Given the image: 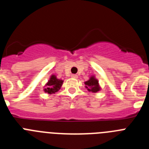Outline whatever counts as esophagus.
<instances>
[{"mask_svg":"<svg viewBox=\"0 0 149 149\" xmlns=\"http://www.w3.org/2000/svg\"><path fill=\"white\" fill-rule=\"evenodd\" d=\"M71 76H72V78H74V79H76V78H77V77H77V74H72Z\"/></svg>","mask_w":149,"mask_h":149,"instance_id":"34e87169","label":"esophagus"}]
</instances>
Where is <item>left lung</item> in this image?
Masks as SVG:
<instances>
[{"label":"left lung","instance_id":"left-lung-1","mask_svg":"<svg viewBox=\"0 0 149 149\" xmlns=\"http://www.w3.org/2000/svg\"><path fill=\"white\" fill-rule=\"evenodd\" d=\"M84 84L86 85V88L87 89V90L92 92V93H95L101 89L98 81L95 77V76H91L89 81H86Z\"/></svg>","mask_w":149,"mask_h":149}]
</instances>
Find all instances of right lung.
Listing matches in <instances>:
<instances>
[{"mask_svg":"<svg viewBox=\"0 0 149 149\" xmlns=\"http://www.w3.org/2000/svg\"><path fill=\"white\" fill-rule=\"evenodd\" d=\"M63 80L58 79L54 74H52L50 77L49 81L45 84L46 87L44 89L45 93H47L48 94H53V93L58 92V90L63 85Z\"/></svg>","mask_w":149,"mask_h":149,"instance_id":"add662e5","label":"right lung"}]
</instances>
